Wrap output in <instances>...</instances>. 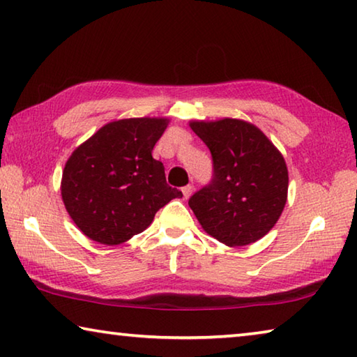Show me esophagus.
<instances>
[{"label":"esophagus","mask_w":357,"mask_h":357,"mask_svg":"<svg viewBox=\"0 0 357 357\" xmlns=\"http://www.w3.org/2000/svg\"><path fill=\"white\" fill-rule=\"evenodd\" d=\"M192 192H193V185H192V184H187V185L183 187V195H184V198H189V197L192 195Z\"/></svg>","instance_id":"34e87169"}]
</instances>
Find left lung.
<instances>
[{"label": "left lung", "mask_w": 357, "mask_h": 357, "mask_svg": "<svg viewBox=\"0 0 357 357\" xmlns=\"http://www.w3.org/2000/svg\"><path fill=\"white\" fill-rule=\"evenodd\" d=\"M190 128L213 157V179L190 197V209L204 231L225 245L255 243L271 231L285 208V159L245 121H193Z\"/></svg>", "instance_id": "1"}]
</instances>
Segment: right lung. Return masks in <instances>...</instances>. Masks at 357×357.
Instances as JSON below:
<instances>
[{
  "label": "right lung",
  "instance_id": "obj_1",
  "mask_svg": "<svg viewBox=\"0 0 357 357\" xmlns=\"http://www.w3.org/2000/svg\"><path fill=\"white\" fill-rule=\"evenodd\" d=\"M165 118L105 124L66 162L61 195L70 219L89 239L118 245L146 229L160 208L183 193L167 184L153 157Z\"/></svg>",
  "mask_w": 357,
  "mask_h": 357
}]
</instances>
